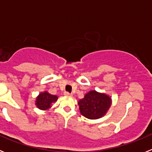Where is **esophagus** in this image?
Segmentation results:
<instances>
[{"label":"esophagus","mask_w":152,"mask_h":152,"mask_svg":"<svg viewBox=\"0 0 152 152\" xmlns=\"http://www.w3.org/2000/svg\"><path fill=\"white\" fill-rule=\"evenodd\" d=\"M64 94L65 95V96H72V94H71V93H69V92H68V91H65V92H64Z\"/></svg>","instance_id":"1"}]
</instances>
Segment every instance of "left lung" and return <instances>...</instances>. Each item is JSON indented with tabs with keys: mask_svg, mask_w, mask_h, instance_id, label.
Segmentation results:
<instances>
[{
	"mask_svg": "<svg viewBox=\"0 0 152 152\" xmlns=\"http://www.w3.org/2000/svg\"><path fill=\"white\" fill-rule=\"evenodd\" d=\"M80 113L91 119H99L106 114L111 105V98L107 94L91 91L79 100Z\"/></svg>",
	"mask_w": 152,
	"mask_h": 152,
	"instance_id": "8db88e82",
	"label": "left lung"
}]
</instances>
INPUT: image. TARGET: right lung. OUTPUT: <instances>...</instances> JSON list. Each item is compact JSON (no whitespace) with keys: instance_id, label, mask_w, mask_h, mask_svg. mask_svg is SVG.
<instances>
[{"instance_id":"obj_1","label":"right lung","mask_w":152,"mask_h":152,"mask_svg":"<svg viewBox=\"0 0 152 152\" xmlns=\"http://www.w3.org/2000/svg\"><path fill=\"white\" fill-rule=\"evenodd\" d=\"M58 99V96L56 95H52L48 92H43L39 94L36 98V105L40 110H45L50 108L52 103L56 102Z\"/></svg>"}]
</instances>
